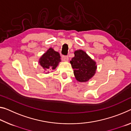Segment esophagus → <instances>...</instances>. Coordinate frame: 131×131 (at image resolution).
<instances>
[{"label":"esophagus","instance_id":"1","mask_svg":"<svg viewBox=\"0 0 131 131\" xmlns=\"http://www.w3.org/2000/svg\"><path fill=\"white\" fill-rule=\"evenodd\" d=\"M62 60L63 61L67 62V61H68V60H69V57H68V56H62Z\"/></svg>","mask_w":131,"mask_h":131}]
</instances>
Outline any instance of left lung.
<instances>
[{
    "instance_id": "8db88e82",
    "label": "left lung",
    "mask_w": 131,
    "mask_h": 131,
    "mask_svg": "<svg viewBox=\"0 0 131 131\" xmlns=\"http://www.w3.org/2000/svg\"><path fill=\"white\" fill-rule=\"evenodd\" d=\"M74 54L70 63L73 69L74 77L79 82H88L95 73L96 62L81 49L74 51Z\"/></svg>"
}]
</instances>
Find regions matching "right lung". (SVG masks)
<instances>
[{
  "instance_id": "right-lung-1",
  "label": "right lung",
  "mask_w": 131,
  "mask_h": 131,
  "mask_svg": "<svg viewBox=\"0 0 131 131\" xmlns=\"http://www.w3.org/2000/svg\"><path fill=\"white\" fill-rule=\"evenodd\" d=\"M60 62L61 61L59 52L54 51L52 48H49L39 58L38 63L44 70L48 71L49 69H55Z\"/></svg>"
}]
</instances>
